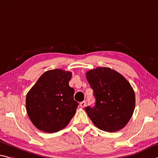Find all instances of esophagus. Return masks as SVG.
<instances>
[{
	"label": "esophagus",
	"instance_id": "esophagus-1",
	"mask_svg": "<svg viewBox=\"0 0 158 158\" xmlns=\"http://www.w3.org/2000/svg\"><path fill=\"white\" fill-rule=\"evenodd\" d=\"M80 106H81V107H84L85 106H86V101H82L80 102Z\"/></svg>",
	"mask_w": 158,
	"mask_h": 158
}]
</instances>
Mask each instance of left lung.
<instances>
[{"mask_svg":"<svg viewBox=\"0 0 158 158\" xmlns=\"http://www.w3.org/2000/svg\"><path fill=\"white\" fill-rule=\"evenodd\" d=\"M86 75L96 98L95 106L85 109L93 123L107 132L124 128L135 108V94L129 82L109 67H97Z\"/></svg>","mask_w":158,"mask_h":158,"instance_id":"8db88e82","label":"left lung"}]
</instances>
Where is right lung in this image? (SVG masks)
I'll list each match as a JSON object with an SVG mask.
<instances>
[{"label":"right lung","mask_w":158,"mask_h":158,"mask_svg":"<svg viewBox=\"0 0 158 158\" xmlns=\"http://www.w3.org/2000/svg\"><path fill=\"white\" fill-rule=\"evenodd\" d=\"M72 72L56 69L39 77L26 96V109L37 129L54 133L64 129L76 113L79 104L69 86Z\"/></svg>","instance_id":"right-lung-1"}]
</instances>
